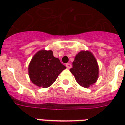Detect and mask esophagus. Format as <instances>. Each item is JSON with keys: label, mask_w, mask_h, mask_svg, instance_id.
I'll use <instances>...</instances> for the list:
<instances>
[{"label": "esophagus", "mask_w": 125, "mask_h": 125, "mask_svg": "<svg viewBox=\"0 0 125 125\" xmlns=\"http://www.w3.org/2000/svg\"><path fill=\"white\" fill-rule=\"evenodd\" d=\"M65 66H66V68H68V69H70L72 68V64L70 63H66Z\"/></svg>", "instance_id": "esophagus-1"}]
</instances>
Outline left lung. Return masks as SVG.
I'll use <instances>...</instances> for the list:
<instances>
[{"mask_svg":"<svg viewBox=\"0 0 125 125\" xmlns=\"http://www.w3.org/2000/svg\"><path fill=\"white\" fill-rule=\"evenodd\" d=\"M76 82L81 86L89 88L96 83L98 78L99 68L92 52L81 51L76 55L70 70Z\"/></svg>","mask_w":125,"mask_h":125,"instance_id":"left-lung-1","label":"left lung"}]
</instances>
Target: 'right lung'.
<instances>
[{
    "instance_id": "1",
    "label": "right lung",
    "mask_w": 125,
    "mask_h": 125,
    "mask_svg": "<svg viewBox=\"0 0 125 125\" xmlns=\"http://www.w3.org/2000/svg\"><path fill=\"white\" fill-rule=\"evenodd\" d=\"M65 66L55 57L52 50L41 49L32 57L28 68L31 81L38 87H49L57 78Z\"/></svg>"
}]
</instances>
